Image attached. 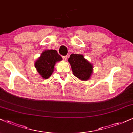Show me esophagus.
<instances>
[{
    "instance_id": "34e87169",
    "label": "esophagus",
    "mask_w": 133,
    "mask_h": 133,
    "mask_svg": "<svg viewBox=\"0 0 133 133\" xmlns=\"http://www.w3.org/2000/svg\"><path fill=\"white\" fill-rule=\"evenodd\" d=\"M62 58H63V60L66 61V60H67V58H68V57H67V56H63V57H62Z\"/></svg>"
}]
</instances>
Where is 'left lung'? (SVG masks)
Returning a JSON list of instances; mask_svg holds the SVG:
<instances>
[{
  "label": "left lung",
  "mask_w": 133,
  "mask_h": 133,
  "mask_svg": "<svg viewBox=\"0 0 133 133\" xmlns=\"http://www.w3.org/2000/svg\"><path fill=\"white\" fill-rule=\"evenodd\" d=\"M68 61L74 76L81 81H88L90 79L93 73V65L82 54H72Z\"/></svg>",
  "instance_id": "left-lung-1"
}]
</instances>
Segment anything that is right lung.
<instances>
[{"label": "right lung", "instance_id": "add662e5", "mask_svg": "<svg viewBox=\"0 0 133 133\" xmlns=\"http://www.w3.org/2000/svg\"><path fill=\"white\" fill-rule=\"evenodd\" d=\"M62 60V58L56 50H45L34 63L37 73L42 79H48L54 71V66L57 62Z\"/></svg>", "mask_w": 133, "mask_h": 133}]
</instances>
